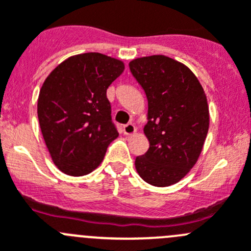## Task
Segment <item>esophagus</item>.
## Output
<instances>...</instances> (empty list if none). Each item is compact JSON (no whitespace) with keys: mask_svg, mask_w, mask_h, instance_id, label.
<instances>
[{"mask_svg":"<svg viewBox=\"0 0 251 251\" xmlns=\"http://www.w3.org/2000/svg\"><path fill=\"white\" fill-rule=\"evenodd\" d=\"M123 132H124V134H127V135L133 134V133L135 132L134 124H133V123L124 124V126H123Z\"/></svg>","mask_w":251,"mask_h":251,"instance_id":"34e87169","label":"esophagus"}]
</instances>
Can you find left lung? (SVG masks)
Masks as SVG:
<instances>
[{
  "instance_id": "8db88e82",
  "label": "left lung",
  "mask_w": 251,
  "mask_h": 251,
  "mask_svg": "<svg viewBox=\"0 0 251 251\" xmlns=\"http://www.w3.org/2000/svg\"><path fill=\"white\" fill-rule=\"evenodd\" d=\"M129 70L147 95L149 119V149L137 156L135 169L150 185L170 186L201 154L209 126L206 94L187 66L168 56L135 59Z\"/></svg>"
}]
</instances>
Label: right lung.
Returning a JSON list of instances; mask_svg holds the SVG:
<instances>
[{"instance_id": "obj_1", "label": "right lung", "mask_w": 251, "mask_h": 251, "mask_svg": "<svg viewBox=\"0 0 251 251\" xmlns=\"http://www.w3.org/2000/svg\"><path fill=\"white\" fill-rule=\"evenodd\" d=\"M123 70L117 59L86 52L63 61L43 83L38 119L52 161L63 173H91L118 137L107 88Z\"/></svg>"}]
</instances>
